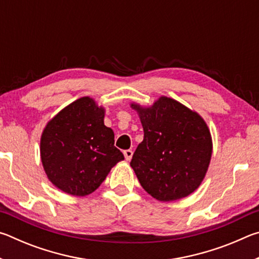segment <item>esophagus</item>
<instances>
[{
    "mask_svg": "<svg viewBox=\"0 0 259 259\" xmlns=\"http://www.w3.org/2000/svg\"><path fill=\"white\" fill-rule=\"evenodd\" d=\"M123 154H124L125 160H126V161H130V160H131V157H133L134 152L131 151V150H125V151L123 152Z\"/></svg>",
    "mask_w": 259,
    "mask_h": 259,
    "instance_id": "esophagus-1",
    "label": "esophagus"
}]
</instances>
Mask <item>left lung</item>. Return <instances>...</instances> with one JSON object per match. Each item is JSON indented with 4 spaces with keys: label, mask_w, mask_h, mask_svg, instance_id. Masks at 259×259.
I'll list each match as a JSON object with an SVG mask.
<instances>
[{
    "label": "left lung",
    "mask_w": 259,
    "mask_h": 259,
    "mask_svg": "<svg viewBox=\"0 0 259 259\" xmlns=\"http://www.w3.org/2000/svg\"><path fill=\"white\" fill-rule=\"evenodd\" d=\"M131 107L144 129L130 162L140 185L163 202L190 195L202 183L211 159V136L204 120L168 97H160L151 107Z\"/></svg>",
    "instance_id": "8db88e82"
}]
</instances>
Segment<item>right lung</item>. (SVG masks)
<instances>
[{
    "label": "right lung",
    "mask_w": 259,
    "mask_h": 259,
    "mask_svg": "<svg viewBox=\"0 0 259 259\" xmlns=\"http://www.w3.org/2000/svg\"><path fill=\"white\" fill-rule=\"evenodd\" d=\"M105 109L82 97L48 122L41 137V161L49 181L67 194L84 196L102 185L124 159L104 124Z\"/></svg>",
    "instance_id": "add662e5"
}]
</instances>
